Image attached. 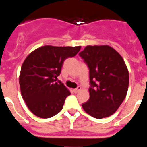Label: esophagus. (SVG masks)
<instances>
[{
	"mask_svg": "<svg viewBox=\"0 0 147 147\" xmlns=\"http://www.w3.org/2000/svg\"><path fill=\"white\" fill-rule=\"evenodd\" d=\"M81 89H82V88L80 86H79L77 88H75V89H74L73 90V91L75 93H79V92L80 91V90H81Z\"/></svg>",
	"mask_w": 147,
	"mask_h": 147,
	"instance_id": "obj_1",
	"label": "esophagus"
}]
</instances>
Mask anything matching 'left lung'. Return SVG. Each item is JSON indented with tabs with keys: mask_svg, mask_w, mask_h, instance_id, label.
I'll list each match as a JSON object with an SVG mask.
<instances>
[{
	"mask_svg": "<svg viewBox=\"0 0 147 147\" xmlns=\"http://www.w3.org/2000/svg\"><path fill=\"white\" fill-rule=\"evenodd\" d=\"M80 56L90 70V98L82 105L90 115L103 119L112 115L125 98L129 71L119 52L110 45H87Z\"/></svg>",
	"mask_w": 147,
	"mask_h": 147,
	"instance_id": "obj_1",
	"label": "left lung"
}]
</instances>
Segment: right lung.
Listing matches in <instances>:
<instances>
[{
	"label": "right lung",
	"mask_w": 147,
	"mask_h": 147,
	"mask_svg": "<svg viewBox=\"0 0 147 147\" xmlns=\"http://www.w3.org/2000/svg\"><path fill=\"white\" fill-rule=\"evenodd\" d=\"M80 49V45H44L27 56L22 65L19 83L22 97L34 115L48 119L60 112L71 93L56 79L65 59L74 57Z\"/></svg>",
	"instance_id": "add662e5"
}]
</instances>
